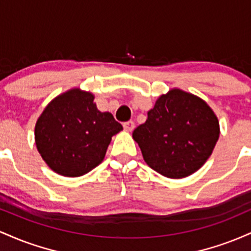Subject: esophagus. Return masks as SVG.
<instances>
[{
  "label": "esophagus",
  "mask_w": 251,
  "mask_h": 251,
  "mask_svg": "<svg viewBox=\"0 0 251 251\" xmlns=\"http://www.w3.org/2000/svg\"><path fill=\"white\" fill-rule=\"evenodd\" d=\"M134 127H135V125H134V123L132 122V120H129V122L124 123V128H125V131L131 132V131H133Z\"/></svg>",
  "instance_id": "esophagus-1"
}]
</instances>
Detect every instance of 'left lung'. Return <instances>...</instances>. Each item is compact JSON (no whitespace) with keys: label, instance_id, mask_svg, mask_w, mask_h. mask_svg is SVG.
I'll use <instances>...</instances> for the list:
<instances>
[{"label":"left lung","instance_id":"1","mask_svg":"<svg viewBox=\"0 0 251 251\" xmlns=\"http://www.w3.org/2000/svg\"><path fill=\"white\" fill-rule=\"evenodd\" d=\"M132 137L150 168L178 179L208 160L220 137V124L204 100L174 88L158 98Z\"/></svg>","mask_w":251,"mask_h":251}]
</instances>
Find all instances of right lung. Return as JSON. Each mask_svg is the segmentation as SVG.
<instances>
[{
  "instance_id": "right-lung-1",
  "label": "right lung",
  "mask_w": 251,
  "mask_h": 251,
  "mask_svg": "<svg viewBox=\"0 0 251 251\" xmlns=\"http://www.w3.org/2000/svg\"><path fill=\"white\" fill-rule=\"evenodd\" d=\"M122 129L109 112L97 108L93 94L73 88L43 109L35 125V143L54 172L79 177L102 162L112 137Z\"/></svg>"
}]
</instances>
